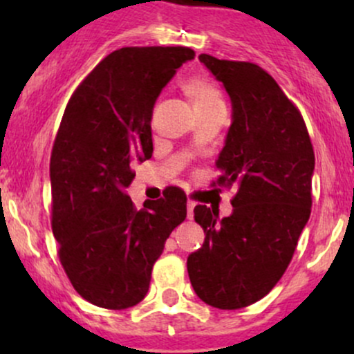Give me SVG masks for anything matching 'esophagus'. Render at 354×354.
I'll return each mask as SVG.
<instances>
[{
  "label": "esophagus",
  "mask_w": 354,
  "mask_h": 354,
  "mask_svg": "<svg viewBox=\"0 0 354 354\" xmlns=\"http://www.w3.org/2000/svg\"><path fill=\"white\" fill-rule=\"evenodd\" d=\"M186 209H188V219H193V209H194V201L188 200L186 203Z\"/></svg>",
  "instance_id": "34e87169"
}]
</instances>
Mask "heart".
Wrapping results in <instances>:
<instances>
[{
	"instance_id": "heart-1",
	"label": "heart",
	"mask_w": 354,
	"mask_h": 354,
	"mask_svg": "<svg viewBox=\"0 0 354 354\" xmlns=\"http://www.w3.org/2000/svg\"><path fill=\"white\" fill-rule=\"evenodd\" d=\"M186 93H188L189 98L193 100L194 109H196V111L225 104L219 88L208 78H191L188 83H186Z\"/></svg>"
}]
</instances>
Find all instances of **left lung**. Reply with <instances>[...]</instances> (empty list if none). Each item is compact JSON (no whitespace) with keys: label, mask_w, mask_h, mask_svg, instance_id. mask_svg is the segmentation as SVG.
<instances>
[{"label":"left lung","mask_w":354,"mask_h":354,"mask_svg":"<svg viewBox=\"0 0 354 354\" xmlns=\"http://www.w3.org/2000/svg\"><path fill=\"white\" fill-rule=\"evenodd\" d=\"M200 61L233 104L211 186L238 191L221 221L216 209L194 208L205 243L188 256V274L206 304L239 310L270 293L291 263L311 214L315 151L299 109L263 68L209 55Z\"/></svg>","instance_id":"8db88e82"}]
</instances>
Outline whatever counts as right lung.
Masks as SVG:
<instances>
[{"label": "right lung", "instance_id": "obj_1", "mask_svg": "<svg viewBox=\"0 0 354 354\" xmlns=\"http://www.w3.org/2000/svg\"><path fill=\"white\" fill-rule=\"evenodd\" d=\"M186 46L113 51L68 101L50 160L51 228L64 273L81 298L106 310L135 306L148 293L154 261L186 218V194L168 186L143 209L124 193L133 165L153 154L154 101Z\"/></svg>", "mask_w": 354, "mask_h": 354}]
</instances>
